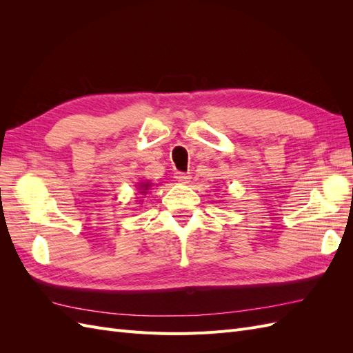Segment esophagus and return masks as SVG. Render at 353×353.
<instances>
[{
	"label": "esophagus",
	"mask_w": 353,
	"mask_h": 353,
	"mask_svg": "<svg viewBox=\"0 0 353 353\" xmlns=\"http://www.w3.org/2000/svg\"><path fill=\"white\" fill-rule=\"evenodd\" d=\"M176 178H178V181H179V183H183V184H187V183H190V179H191V175H190V174H185V172H178Z\"/></svg>",
	"instance_id": "34e87169"
}]
</instances>
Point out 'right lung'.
<instances>
[{
  "mask_svg": "<svg viewBox=\"0 0 353 353\" xmlns=\"http://www.w3.org/2000/svg\"><path fill=\"white\" fill-rule=\"evenodd\" d=\"M148 187H150V185H148V184H143L140 188H143V191H141V193L144 194L145 193V190H148Z\"/></svg>",
  "mask_w": 353,
  "mask_h": 353,
  "instance_id": "obj_1",
  "label": "right lung"
}]
</instances>
